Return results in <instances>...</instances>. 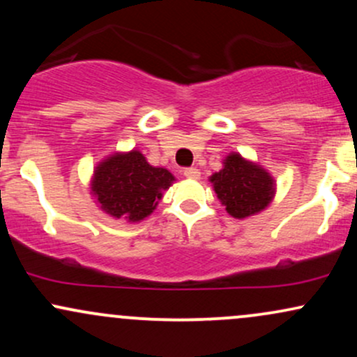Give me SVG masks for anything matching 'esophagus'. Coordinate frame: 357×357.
<instances>
[{
    "mask_svg": "<svg viewBox=\"0 0 357 357\" xmlns=\"http://www.w3.org/2000/svg\"><path fill=\"white\" fill-rule=\"evenodd\" d=\"M183 174L186 176L188 179H199V176H202L199 169H196V167H186V169L183 171Z\"/></svg>",
    "mask_w": 357,
    "mask_h": 357,
    "instance_id": "esophagus-1",
    "label": "esophagus"
}]
</instances>
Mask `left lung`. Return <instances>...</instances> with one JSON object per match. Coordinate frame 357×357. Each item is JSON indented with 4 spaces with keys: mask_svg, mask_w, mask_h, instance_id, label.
I'll return each mask as SVG.
<instances>
[{
    "mask_svg": "<svg viewBox=\"0 0 357 357\" xmlns=\"http://www.w3.org/2000/svg\"><path fill=\"white\" fill-rule=\"evenodd\" d=\"M216 196L233 218H248L264 211L275 196V179L265 167L230 153L223 167L210 176Z\"/></svg>",
    "mask_w": 357,
    "mask_h": 357,
    "instance_id": "left-lung-1",
    "label": "left lung"
}]
</instances>
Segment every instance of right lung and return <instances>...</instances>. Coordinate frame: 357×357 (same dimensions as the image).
<instances>
[{"label":"right lung","instance_id":"right-lung-1","mask_svg":"<svg viewBox=\"0 0 357 357\" xmlns=\"http://www.w3.org/2000/svg\"><path fill=\"white\" fill-rule=\"evenodd\" d=\"M176 178L166 167L151 166L141 151L114 153L96 166L90 195L112 218L139 223L158 206Z\"/></svg>","mask_w":357,"mask_h":357}]
</instances>
